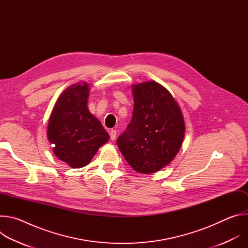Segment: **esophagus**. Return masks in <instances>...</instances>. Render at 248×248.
Segmentation results:
<instances>
[{
    "label": "esophagus",
    "mask_w": 248,
    "mask_h": 248,
    "mask_svg": "<svg viewBox=\"0 0 248 248\" xmlns=\"http://www.w3.org/2000/svg\"><path fill=\"white\" fill-rule=\"evenodd\" d=\"M110 136H111V139H112V140H115V139H116V136H117V131H116L115 129L110 130Z\"/></svg>",
    "instance_id": "1"
}]
</instances>
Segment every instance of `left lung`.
Returning a JSON list of instances; mask_svg holds the SVG:
<instances>
[{
    "instance_id": "left-lung-1",
    "label": "left lung",
    "mask_w": 248,
    "mask_h": 248,
    "mask_svg": "<svg viewBox=\"0 0 248 248\" xmlns=\"http://www.w3.org/2000/svg\"><path fill=\"white\" fill-rule=\"evenodd\" d=\"M134 107L126 129L117 144L131 168L152 173L169 165L185 137V120L171 94L156 81L131 86Z\"/></svg>"
}]
</instances>
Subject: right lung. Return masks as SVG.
<instances>
[{
	"mask_svg": "<svg viewBox=\"0 0 248 248\" xmlns=\"http://www.w3.org/2000/svg\"><path fill=\"white\" fill-rule=\"evenodd\" d=\"M88 97V83L70 85L58 98L49 119L47 136L54 154L74 169L88 165L110 138L89 112Z\"/></svg>",
	"mask_w": 248,
	"mask_h": 248,
	"instance_id": "1",
	"label": "right lung"
}]
</instances>
